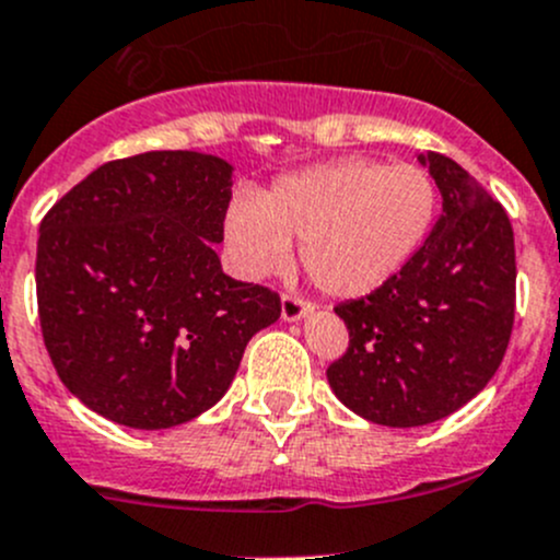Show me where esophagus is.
Instances as JSON below:
<instances>
[{
  "mask_svg": "<svg viewBox=\"0 0 560 560\" xmlns=\"http://www.w3.org/2000/svg\"><path fill=\"white\" fill-rule=\"evenodd\" d=\"M314 312V306L308 301L298 295H284L281 298V319L284 322H301L303 316H308Z\"/></svg>",
  "mask_w": 560,
  "mask_h": 560,
  "instance_id": "34e87169",
  "label": "esophagus"
}]
</instances>
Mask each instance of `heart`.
Instances as JSON below:
<instances>
[{"mask_svg": "<svg viewBox=\"0 0 560 560\" xmlns=\"http://www.w3.org/2000/svg\"><path fill=\"white\" fill-rule=\"evenodd\" d=\"M436 211V180L420 165L349 156L281 175L259 197L235 195L224 241L248 279L284 270L292 238L301 241L303 268L319 290L363 298L404 270Z\"/></svg>", "mask_w": 560, "mask_h": 560, "instance_id": "1", "label": "heart"}]
</instances>
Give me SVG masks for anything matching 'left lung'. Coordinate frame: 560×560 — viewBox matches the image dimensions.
Here are the masks:
<instances>
[{"mask_svg": "<svg viewBox=\"0 0 560 560\" xmlns=\"http://www.w3.org/2000/svg\"><path fill=\"white\" fill-rule=\"evenodd\" d=\"M417 160L442 191V217L398 276L336 306L349 349L327 369L347 409L387 428L428 425L482 393L515 322L506 211L450 156Z\"/></svg>", "mask_w": 560, "mask_h": 560, "instance_id": "obj_1", "label": "left lung"}]
</instances>
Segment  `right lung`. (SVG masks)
Returning a JSON list of instances; mask_svg holds the SVG:
<instances>
[{
    "instance_id": "right-lung-1",
    "label": "right lung",
    "mask_w": 560,
    "mask_h": 560,
    "mask_svg": "<svg viewBox=\"0 0 560 560\" xmlns=\"http://www.w3.org/2000/svg\"><path fill=\"white\" fill-rule=\"evenodd\" d=\"M233 171L202 151H145L89 173L39 224L45 349L105 420L138 431L195 420L279 319V295L230 279L213 248Z\"/></svg>"
}]
</instances>
